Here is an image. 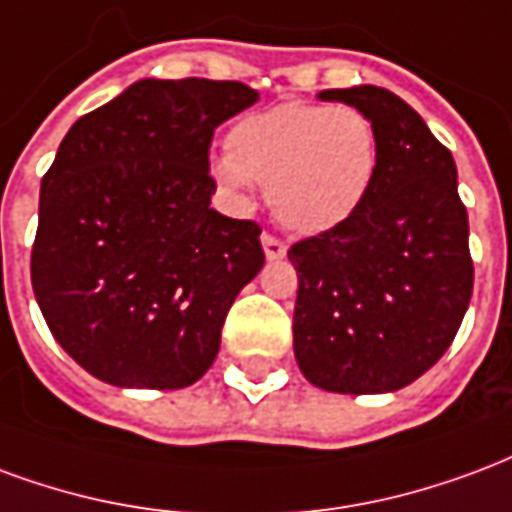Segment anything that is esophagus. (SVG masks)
Returning a JSON list of instances; mask_svg holds the SVG:
<instances>
[{"mask_svg": "<svg viewBox=\"0 0 512 512\" xmlns=\"http://www.w3.org/2000/svg\"><path fill=\"white\" fill-rule=\"evenodd\" d=\"M261 245H264V253H267V259H283L286 256V242L278 240L275 234H261Z\"/></svg>", "mask_w": 512, "mask_h": 512, "instance_id": "obj_1", "label": "esophagus"}]
</instances>
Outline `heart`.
I'll return each mask as SVG.
<instances>
[{
    "label": "heart",
    "mask_w": 512,
    "mask_h": 512,
    "mask_svg": "<svg viewBox=\"0 0 512 512\" xmlns=\"http://www.w3.org/2000/svg\"><path fill=\"white\" fill-rule=\"evenodd\" d=\"M215 160L223 188L242 193L267 182V201L283 226L322 234L354 218L379 174V136L354 106L283 100L240 117Z\"/></svg>",
    "instance_id": "1"
}]
</instances>
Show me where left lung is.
<instances>
[{
	"mask_svg": "<svg viewBox=\"0 0 512 512\" xmlns=\"http://www.w3.org/2000/svg\"><path fill=\"white\" fill-rule=\"evenodd\" d=\"M365 111L379 174L360 212L294 242V357L322 390L393 393L447 352L472 297L469 218L458 171L423 117L390 89H324Z\"/></svg>",
	"mask_w": 512,
	"mask_h": 512,
	"instance_id": "8db88e82",
	"label": "left lung"
}]
</instances>
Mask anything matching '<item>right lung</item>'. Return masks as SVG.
Masks as SVG:
<instances>
[{
    "label": "right lung",
    "instance_id": "1",
    "mask_svg": "<svg viewBox=\"0 0 512 512\" xmlns=\"http://www.w3.org/2000/svg\"><path fill=\"white\" fill-rule=\"evenodd\" d=\"M259 92L144 78L67 130L40 182L32 289L84 371L141 390L199 382L264 267L259 223L212 210L215 128Z\"/></svg>",
    "mask_w": 512,
    "mask_h": 512
}]
</instances>
